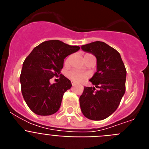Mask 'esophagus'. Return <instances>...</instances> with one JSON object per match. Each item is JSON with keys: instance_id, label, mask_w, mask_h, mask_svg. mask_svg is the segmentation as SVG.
<instances>
[{"instance_id": "esophagus-1", "label": "esophagus", "mask_w": 149, "mask_h": 149, "mask_svg": "<svg viewBox=\"0 0 149 149\" xmlns=\"http://www.w3.org/2000/svg\"><path fill=\"white\" fill-rule=\"evenodd\" d=\"M72 86H75L76 83H74V82H73V81H72Z\"/></svg>"}]
</instances>
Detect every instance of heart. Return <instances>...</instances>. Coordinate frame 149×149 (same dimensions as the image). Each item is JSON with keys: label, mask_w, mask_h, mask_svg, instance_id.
Wrapping results in <instances>:
<instances>
[{"label": "heart", "mask_w": 149, "mask_h": 149, "mask_svg": "<svg viewBox=\"0 0 149 149\" xmlns=\"http://www.w3.org/2000/svg\"><path fill=\"white\" fill-rule=\"evenodd\" d=\"M68 60L69 59L67 58L65 62V64H68ZM66 76L68 78H69L72 81H74V82H81L84 80H85L86 78L88 77V74L85 72H78L77 70H69L66 72Z\"/></svg>", "instance_id": "heart-1"}]
</instances>
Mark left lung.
Wrapping results in <instances>:
<instances>
[{
	"instance_id": "8db88e82",
	"label": "left lung",
	"mask_w": 149,
	"mask_h": 149,
	"mask_svg": "<svg viewBox=\"0 0 149 149\" xmlns=\"http://www.w3.org/2000/svg\"><path fill=\"white\" fill-rule=\"evenodd\" d=\"M81 49L97 59V72L89 80L95 86L84 87L79 99L81 111L87 119L102 120L116 111L125 93L126 68L120 54L105 42L96 41Z\"/></svg>"
}]
</instances>
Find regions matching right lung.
I'll return each instance as SVG.
<instances>
[{
	"instance_id": "obj_1",
	"label": "right lung",
	"mask_w": 149,
	"mask_h": 149,
	"mask_svg": "<svg viewBox=\"0 0 149 149\" xmlns=\"http://www.w3.org/2000/svg\"><path fill=\"white\" fill-rule=\"evenodd\" d=\"M79 49L60 40L45 41L25 59L20 75L22 93L34 113L50 116L58 111L63 95L72 87L71 81L60 74L64 59ZM58 75L59 82L51 84L49 79Z\"/></svg>"
}]
</instances>
